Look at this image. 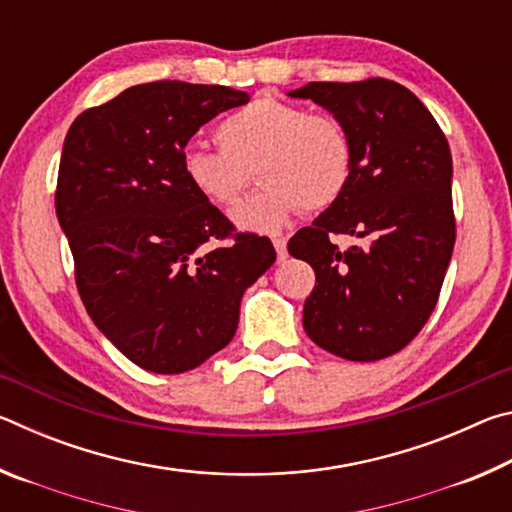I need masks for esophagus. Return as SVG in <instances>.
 <instances>
[{"label":"esophagus","mask_w":512,"mask_h":512,"mask_svg":"<svg viewBox=\"0 0 512 512\" xmlns=\"http://www.w3.org/2000/svg\"><path fill=\"white\" fill-rule=\"evenodd\" d=\"M273 246H275L277 259L287 257V239H284V237H275V239H273Z\"/></svg>","instance_id":"esophagus-1"}]
</instances>
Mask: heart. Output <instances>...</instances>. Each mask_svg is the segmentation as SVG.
<instances>
[{"label":"heart","instance_id":"1","mask_svg":"<svg viewBox=\"0 0 512 512\" xmlns=\"http://www.w3.org/2000/svg\"><path fill=\"white\" fill-rule=\"evenodd\" d=\"M221 149L187 144L180 171L196 196L230 207L257 167L262 189L232 212L239 230L273 235L300 210L320 212L345 194L354 169L352 140L341 121L296 103L259 97L216 128Z\"/></svg>","mask_w":512,"mask_h":512}]
</instances>
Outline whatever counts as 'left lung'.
Segmentation results:
<instances>
[{"mask_svg": "<svg viewBox=\"0 0 512 512\" xmlns=\"http://www.w3.org/2000/svg\"><path fill=\"white\" fill-rule=\"evenodd\" d=\"M289 97L332 112L354 151L345 194L289 239V253L316 273L305 332L341 359H386L429 320L452 259L447 137L411 90L388 79L307 83ZM339 234L364 244L341 251L331 241Z\"/></svg>", "mask_w": 512, "mask_h": 512, "instance_id": "1", "label": "left lung"}]
</instances>
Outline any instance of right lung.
<instances>
[{"mask_svg": "<svg viewBox=\"0 0 512 512\" xmlns=\"http://www.w3.org/2000/svg\"><path fill=\"white\" fill-rule=\"evenodd\" d=\"M248 101L225 85L155 81L67 131L56 214L76 289L106 339L149 372L178 375L223 350L241 296L275 262L271 239L237 232L180 171L198 128Z\"/></svg>", "mask_w": 512, "mask_h": 512, "instance_id": "1", "label": "right lung"}]
</instances>
